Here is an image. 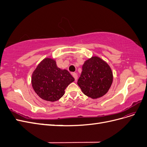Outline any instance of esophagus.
Returning <instances> with one entry per match:
<instances>
[{
  "label": "esophagus",
  "instance_id": "obj_1",
  "mask_svg": "<svg viewBox=\"0 0 147 147\" xmlns=\"http://www.w3.org/2000/svg\"><path fill=\"white\" fill-rule=\"evenodd\" d=\"M72 76H73L74 78H75V81H77V79H78V75H77V74L76 73H73V74H72Z\"/></svg>",
  "mask_w": 147,
  "mask_h": 147
}]
</instances>
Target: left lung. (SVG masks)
I'll list each match as a JSON object with an SVG mask.
<instances>
[{"mask_svg": "<svg viewBox=\"0 0 147 147\" xmlns=\"http://www.w3.org/2000/svg\"><path fill=\"white\" fill-rule=\"evenodd\" d=\"M113 79L109 65L100 57L94 56L84 61L77 84L84 94L95 99L109 91Z\"/></svg>", "mask_w": 147, "mask_h": 147, "instance_id": "left-lung-1", "label": "left lung"}]
</instances>
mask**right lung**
Returning <instances> with one entry per match:
<instances>
[{"label":"right lung","mask_w":147,"mask_h":147,"mask_svg":"<svg viewBox=\"0 0 147 147\" xmlns=\"http://www.w3.org/2000/svg\"><path fill=\"white\" fill-rule=\"evenodd\" d=\"M74 80L67 70L57 66L55 59L45 57L34 70L31 83L42 99L55 102L64 96L65 88Z\"/></svg>","instance_id":"obj_1"}]
</instances>
